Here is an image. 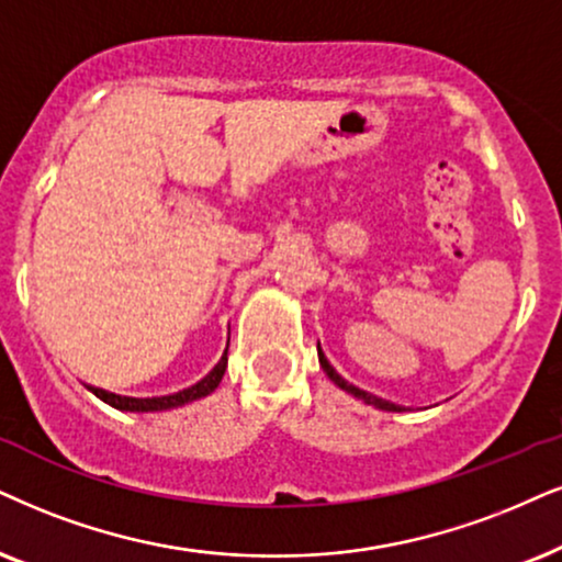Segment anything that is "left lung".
I'll list each match as a JSON object with an SVG mask.
<instances>
[{"instance_id": "obj_1", "label": "left lung", "mask_w": 562, "mask_h": 562, "mask_svg": "<svg viewBox=\"0 0 562 562\" xmlns=\"http://www.w3.org/2000/svg\"><path fill=\"white\" fill-rule=\"evenodd\" d=\"M318 363H322V368H324V373L329 375V379L337 383L339 389H342V392H347V394H352L355 400H360V402H366V404H371V407H375V409H386V412H402V404H394V402H389V400H381V396H375V394H371V392H363V389H358L355 386V383H350V381H345L342 375H339L337 371H334L331 368V363L329 360H326V355L322 352V347H318Z\"/></svg>"}]
</instances>
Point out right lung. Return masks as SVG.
Segmentation results:
<instances>
[{
  "label": "right lung",
  "mask_w": 562,
  "mask_h": 562,
  "mask_svg": "<svg viewBox=\"0 0 562 562\" xmlns=\"http://www.w3.org/2000/svg\"><path fill=\"white\" fill-rule=\"evenodd\" d=\"M225 368H228V347H225V352H223V358H220V363L212 368V371L204 375L202 381H196L194 386L181 389V392H176V394L145 396V400H142V396H122V394L105 392V389L90 386V383H85V386H88L90 392L98 396V400H103L105 404H111L113 409H122V412H166V409L183 407V404H191V402L202 400V396H207V394L215 392V389L220 386V381H223Z\"/></svg>",
  "instance_id": "add662e5"
}]
</instances>
